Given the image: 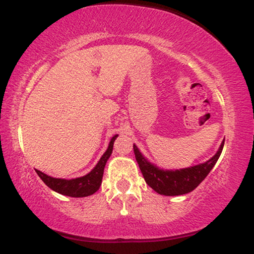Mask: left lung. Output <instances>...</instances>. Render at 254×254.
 Wrapping results in <instances>:
<instances>
[{
    "mask_svg": "<svg viewBox=\"0 0 254 254\" xmlns=\"http://www.w3.org/2000/svg\"><path fill=\"white\" fill-rule=\"evenodd\" d=\"M223 145L224 140L222 141L216 154L207 162L179 170H164L158 168L157 165L152 164L142 155L136 145L133 144V148L135 158H136L142 175L144 177L145 183L158 194L175 196L192 192L199 186V184L206 178L210 170L216 164L217 159L223 150Z\"/></svg>",
    "mask_w": 254,
    "mask_h": 254,
    "instance_id": "1",
    "label": "left lung"
}]
</instances>
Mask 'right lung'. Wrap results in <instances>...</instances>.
I'll use <instances>...</instances> for the list:
<instances>
[{
    "label": "right lung",
    "mask_w": 254,
    "mask_h": 254,
    "mask_svg": "<svg viewBox=\"0 0 254 254\" xmlns=\"http://www.w3.org/2000/svg\"><path fill=\"white\" fill-rule=\"evenodd\" d=\"M118 137V134L111 138L109 147H107L106 151L100 157V159L97 163L95 168H93L89 173L85 176L78 177V178L74 179H62V178H54V177L47 176L46 173L36 170L38 176L40 179L50 187L51 190H55V192L62 194V195L72 196V197H84L92 195L99 190L100 185H102V179L104 175V168H105L107 159L110 158L111 154L113 150V143Z\"/></svg>",
    "instance_id": "right-lung-1"
}]
</instances>
